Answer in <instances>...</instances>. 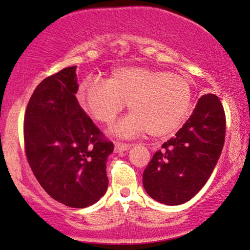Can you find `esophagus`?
I'll return each mask as SVG.
<instances>
[{
    "instance_id": "1",
    "label": "esophagus",
    "mask_w": 250,
    "mask_h": 250,
    "mask_svg": "<svg viewBox=\"0 0 250 250\" xmlns=\"http://www.w3.org/2000/svg\"><path fill=\"white\" fill-rule=\"evenodd\" d=\"M131 148V145L128 143H122V142H115V151L121 152V151H126Z\"/></svg>"
}]
</instances>
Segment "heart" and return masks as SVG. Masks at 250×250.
I'll return each mask as SVG.
<instances>
[{
  "instance_id": "heart-1",
  "label": "heart",
  "mask_w": 250,
  "mask_h": 250,
  "mask_svg": "<svg viewBox=\"0 0 250 250\" xmlns=\"http://www.w3.org/2000/svg\"><path fill=\"white\" fill-rule=\"evenodd\" d=\"M192 85L186 77L148 67H122L107 82L86 81L77 97L95 121L111 124L128 104L132 112L112 132L132 138L146 132L165 138L182 127L192 108Z\"/></svg>"
}]
</instances>
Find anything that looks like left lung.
<instances>
[{
    "label": "left lung",
    "mask_w": 250,
    "mask_h": 250,
    "mask_svg": "<svg viewBox=\"0 0 250 250\" xmlns=\"http://www.w3.org/2000/svg\"><path fill=\"white\" fill-rule=\"evenodd\" d=\"M225 112L221 100L205 94L175 136L164 143L143 172V187L152 199L175 206L199 192L223 149Z\"/></svg>",
    "instance_id": "left-lung-1"
}]
</instances>
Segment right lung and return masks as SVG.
Segmentation results:
<instances>
[{
	"label": "right lung",
	"mask_w": 250,
	"mask_h": 250,
	"mask_svg": "<svg viewBox=\"0 0 250 250\" xmlns=\"http://www.w3.org/2000/svg\"><path fill=\"white\" fill-rule=\"evenodd\" d=\"M76 66L46 77L23 118L27 160L54 200L73 208L97 203L108 188L105 163L114 145L78 104Z\"/></svg>",
	"instance_id": "obj_1"
}]
</instances>
